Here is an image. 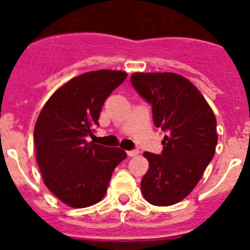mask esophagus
I'll return each mask as SVG.
<instances>
[{"instance_id":"obj_1","label":"esophagus","mask_w":250,"mask_h":250,"mask_svg":"<svg viewBox=\"0 0 250 250\" xmlns=\"http://www.w3.org/2000/svg\"><path fill=\"white\" fill-rule=\"evenodd\" d=\"M127 152V155L129 156H136L139 154V150L138 149H134V150H129V151H126Z\"/></svg>"}]
</instances>
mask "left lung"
Wrapping results in <instances>:
<instances>
[{
	"mask_svg": "<svg viewBox=\"0 0 250 250\" xmlns=\"http://www.w3.org/2000/svg\"><path fill=\"white\" fill-rule=\"evenodd\" d=\"M130 83L151 105L155 126L167 132L161 154L144 152L149 170L141 193L152 205L176 204L191 193L213 159L216 119L199 90L180 75L136 72Z\"/></svg>",
	"mask_w": 250,
	"mask_h": 250,
	"instance_id": "1",
	"label": "left lung"
}]
</instances>
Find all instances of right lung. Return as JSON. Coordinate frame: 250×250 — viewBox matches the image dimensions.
Returning <instances> with one entry per match:
<instances>
[{"label": "right lung", "instance_id": "right-lung-1", "mask_svg": "<svg viewBox=\"0 0 250 250\" xmlns=\"http://www.w3.org/2000/svg\"><path fill=\"white\" fill-rule=\"evenodd\" d=\"M127 74L99 70L75 77L54 92L35 125L36 160L48 190L72 208L100 202L114 169L126 158L120 147L87 141L104 103Z\"/></svg>", "mask_w": 250, "mask_h": 250}]
</instances>
